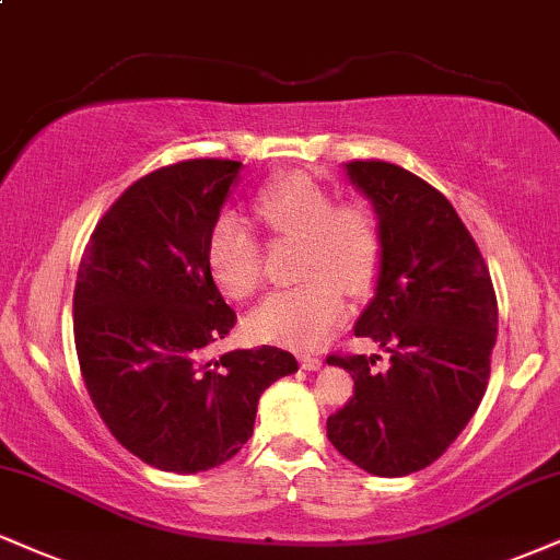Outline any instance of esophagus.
Here are the masks:
<instances>
[{"label": "esophagus", "instance_id": "obj_1", "mask_svg": "<svg viewBox=\"0 0 560 560\" xmlns=\"http://www.w3.org/2000/svg\"><path fill=\"white\" fill-rule=\"evenodd\" d=\"M300 365H302V370H320L323 360H320V357H313V354H302Z\"/></svg>", "mask_w": 560, "mask_h": 560}]
</instances>
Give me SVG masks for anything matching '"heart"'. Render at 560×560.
Wrapping results in <instances>:
<instances>
[{
    "label": "heart",
    "mask_w": 560,
    "mask_h": 560,
    "mask_svg": "<svg viewBox=\"0 0 560 560\" xmlns=\"http://www.w3.org/2000/svg\"><path fill=\"white\" fill-rule=\"evenodd\" d=\"M255 213L281 237H298L305 284L281 289L247 320L255 339L287 347H318L347 315L345 289L365 294L383 260L381 221L368 203L334 206V195L307 174L273 179L255 198ZM206 262L215 287L247 300L262 284V245L240 215H221L206 242Z\"/></svg>",
    "instance_id": "b5f03b06"
}]
</instances>
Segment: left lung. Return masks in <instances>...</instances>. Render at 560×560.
Returning <instances> with one entry per match:
<instances>
[{
  "label": "left lung",
  "mask_w": 560,
  "mask_h": 560,
  "mask_svg": "<svg viewBox=\"0 0 560 560\" xmlns=\"http://www.w3.org/2000/svg\"><path fill=\"white\" fill-rule=\"evenodd\" d=\"M347 177L378 213L383 260L354 334L390 354L328 357L354 394L328 417V441L378 477L425 469L467 428L490 378L498 302L480 247L435 187L388 161H349Z\"/></svg>",
  "instance_id": "1"
}]
</instances>
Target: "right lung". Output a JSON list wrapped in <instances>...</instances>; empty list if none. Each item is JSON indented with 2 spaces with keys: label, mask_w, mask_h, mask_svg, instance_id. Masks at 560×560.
<instances>
[{
  "label": "right lung",
  "mask_w": 560,
  "mask_h": 560,
  "mask_svg": "<svg viewBox=\"0 0 560 560\" xmlns=\"http://www.w3.org/2000/svg\"><path fill=\"white\" fill-rule=\"evenodd\" d=\"M240 170L192 159L132 182L78 268L75 349L93 407L130 454L164 472L232 459L253 435L262 390L298 373L279 347L203 357L237 323L208 271L206 242Z\"/></svg>",
  "instance_id": "1"
}]
</instances>
